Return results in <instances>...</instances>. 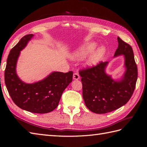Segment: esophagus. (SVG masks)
I'll list each match as a JSON object with an SVG mask.
<instances>
[{"mask_svg":"<svg viewBox=\"0 0 147 147\" xmlns=\"http://www.w3.org/2000/svg\"><path fill=\"white\" fill-rule=\"evenodd\" d=\"M73 78H74V80H76L80 79L79 74L78 73H74L73 75Z\"/></svg>","mask_w":147,"mask_h":147,"instance_id":"obj_1","label":"esophagus"}]
</instances>
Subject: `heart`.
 Returning a JSON list of instances; mask_svg holds the SVG:
<instances>
[{
	"mask_svg": "<svg viewBox=\"0 0 147 147\" xmlns=\"http://www.w3.org/2000/svg\"><path fill=\"white\" fill-rule=\"evenodd\" d=\"M95 42H89L83 44L75 50L73 54V58L77 60H81L88 57L93 50L96 48ZM105 53V49L104 47H99L96 50L92 52L87 60V65L92 67L96 65L102 58Z\"/></svg>",
	"mask_w": 147,
	"mask_h": 147,
	"instance_id": "1",
	"label": "heart"
}]
</instances>
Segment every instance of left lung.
Masks as SVG:
<instances>
[{
  "instance_id": "obj_1",
  "label": "left lung",
  "mask_w": 147,
  "mask_h": 147,
  "mask_svg": "<svg viewBox=\"0 0 147 147\" xmlns=\"http://www.w3.org/2000/svg\"><path fill=\"white\" fill-rule=\"evenodd\" d=\"M118 47L114 57L124 55L126 72L123 78L115 81L105 72L108 62L79 71L82 82L83 97L88 109L95 113L112 112L125 105L135 90L137 67L132 47L117 38Z\"/></svg>"
}]
</instances>
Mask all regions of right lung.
Wrapping results in <instances>:
<instances>
[{
	"instance_id": "right-lung-1",
	"label": "right lung",
	"mask_w": 147,
	"mask_h": 147,
	"mask_svg": "<svg viewBox=\"0 0 147 147\" xmlns=\"http://www.w3.org/2000/svg\"><path fill=\"white\" fill-rule=\"evenodd\" d=\"M33 36V34L25 35L10 50L5 70V83L11 99L18 107L32 113H47L58 105L63 91L72 82L73 72H53L34 83L22 82L16 72L17 60L20 51Z\"/></svg>"
}]
</instances>
